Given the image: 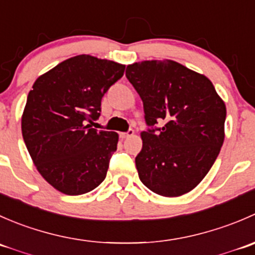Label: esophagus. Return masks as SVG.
<instances>
[{"instance_id": "esophagus-1", "label": "esophagus", "mask_w": 255, "mask_h": 255, "mask_svg": "<svg viewBox=\"0 0 255 255\" xmlns=\"http://www.w3.org/2000/svg\"><path fill=\"white\" fill-rule=\"evenodd\" d=\"M133 129H128L127 132H121L120 133V137L122 138V139H125V138H128V137H130V135H133Z\"/></svg>"}]
</instances>
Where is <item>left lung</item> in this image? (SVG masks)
Returning <instances> with one entry per match:
<instances>
[{"instance_id": "1", "label": "left lung", "mask_w": 255, "mask_h": 255, "mask_svg": "<svg viewBox=\"0 0 255 255\" xmlns=\"http://www.w3.org/2000/svg\"><path fill=\"white\" fill-rule=\"evenodd\" d=\"M126 76L142 99L148 126L135 156L140 181L165 197L191 191L220 154L225 102L206 76L173 60L134 63Z\"/></svg>"}]
</instances>
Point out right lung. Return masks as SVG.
<instances>
[{"label": "right lung", "mask_w": 255, "mask_h": 255, "mask_svg": "<svg viewBox=\"0 0 255 255\" xmlns=\"http://www.w3.org/2000/svg\"><path fill=\"white\" fill-rule=\"evenodd\" d=\"M126 65L78 55L39 76L27 97L22 134L40 175L70 196L96 189L117 149L116 132L97 130L101 100Z\"/></svg>", "instance_id": "right-lung-1"}]
</instances>
